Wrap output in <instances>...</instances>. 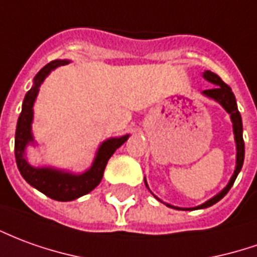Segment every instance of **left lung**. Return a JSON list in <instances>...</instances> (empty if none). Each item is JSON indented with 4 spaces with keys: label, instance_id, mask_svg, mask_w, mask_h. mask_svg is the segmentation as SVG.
<instances>
[{
    "label": "left lung",
    "instance_id": "left-lung-1",
    "mask_svg": "<svg viewBox=\"0 0 257 257\" xmlns=\"http://www.w3.org/2000/svg\"><path fill=\"white\" fill-rule=\"evenodd\" d=\"M203 78L210 82L211 85H214L209 90L202 91V94L206 96V97L214 100L217 103L221 105L224 110L227 111L229 114V118H231V122H232V131H234V139H235V146H236V161H235V170L232 177L228 181L227 186L217 193L216 196H213L211 199H209L207 202H204L200 206H196V207H178V206H172V204L166 203V206L168 207H172V209H178V210H197V209H206V207H210L213 204H216L218 200H221L222 197L225 196L228 191L231 189V186L234 185L235 179L238 177V174L241 171L242 166H243V159H245V143H243V136H242V118L239 111H238V105H236V100H235V96L231 87L228 85H225L221 80V78L216 75L211 71H204ZM145 184L149 188V185L146 182V178H145ZM157 197V196H156ZM159 199V197H157ZM160 200V199H159ZM163 202V200H160ZM164 203V202H163Z\"/></svg>",
    "mask_w": 257,
    "mask_h": 257
}]
</instances>
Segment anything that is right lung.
I'll list each match as a JSON object with an SVG mask.
<instances>
[{
	"mask_svg": "<svg viewBox=\"0 0 257 257\" xmlns=\"http://www.w3.org/2000/svg\"><path fill=\"white\" fill-rule=\"evenodd\" d=\"M69 62L71 61L68 60L51 61L50 64L39 71V73L33 79L32 89L26 93V96L23 98L22 112L18 118L15 132L16 166L19 168L25 181L36 188L37 191L44 193L46 196L51 197L54 200H60V202L75 200L93 191L101 182L104 170L111 156L115 153L116 149L122 146L129 138V135H123L119 138H110L104 141L98 146L90 168L80 174L54 168V167H35L29 163L26 159V147L29 145L33 146L36 143L33 132H32V122H33V114H35L33 105L40 90L41 83L55 68L66 65Z\"/></svg>",
	"mask_w": 257,
	"mask_h": 257,
	"instance_id": "right-lung-1",
	"label": "right lung"
}]
</instances>
